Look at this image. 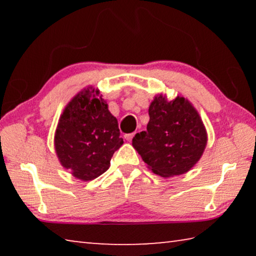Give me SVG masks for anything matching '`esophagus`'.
I'll return each mask as SVG.
<instances>
[{"instance_id": "esophagus-1", "label": "esophagus", "mask_w": 256, "mask_h": 256, "mask_svg": "<svg viewBox=\"0 0 256 256\" xmlns=\"http://www.w3.org/2000/svg\"><path fill=\"white\" fill-rule=\"evenodd\" d=\"M134 134H136V132H133V133H128V134H125L124 136V138H125V140H128V141H131L132 138H133V136H134Z\"/></svg>"}]
</instances>
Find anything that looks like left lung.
<instances>
[{
	"instance_id": "1",
	"label": "left lung",
	"mask_w": 256,
	"mask_h": 256,
	"mask_svg": "<svg viewBox=\"0 0 256 256\" xmlns=\"http://www.w3.org/2000/svg\"><path fill=\"white\" fill-rule=\"evenodd\" d=\"M146 131L136 133L133 148L152 172L172 177L188 172L203 154L208 134L198 110L188 99L168 100L158 94L149 106Z\"/></svg>"
}]
</instances>
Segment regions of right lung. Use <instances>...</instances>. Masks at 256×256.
Instances as JSON below:
<instances>
[{
    "mask_svg": "<svg viewBox=\"0 0 256 256\" xmlns=\"http://www.w3.org/2000/svg\"><path fill=\"white\" fill-rule=\"evenodd\" d=\"M122 144L118 120L98 89H84L64 108L54 146L60 164L76 178L88 182L104 174Z\"/></svg>",
    "mask_w": 256,
    "mask_h": 256,
    "instance_id": "1",
    "label": "right lung"
}]
</instances>
